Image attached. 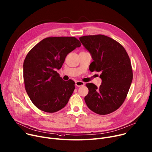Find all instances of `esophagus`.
<instances>
[{"label": "esophagus", "mask_w": 152, "mask_h": 152, "mask_svg": "<svg viewBox=\"0 0 152 152\" xmlns=\"http://www.w3.org/2000/svg\"><path fill=\"white\" fill-rule=\"evenodd\" d=\"M85 85V83L81 81H75V86L77 87H80V86H83Z\"/></svg>", "instance_id": "34e87169"}]
</instances>
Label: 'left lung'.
<instances>
[{"label":"left lung","instance_id":"obj_1","mask_svg":"<svg viewBox=\"0 0 152 152\" xmlns=\"http://www.w3.org/2000/svg\"><path fill=\"white\" fill-rule=\"evenodd\" d=\"M79 39L91 55V71L102 72L99 88L91 83L86 85L89 92L85 101L88 107L98 114L111 113L122 105L132 82L130 58L120 43L108 37L97 34Z\"/></svg>","mask_w":152,"mask_h":152}]
</instances>
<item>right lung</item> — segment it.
Returning <instances> with one entry per match:
<instances>
[{
  "label": "right lung",
  "mask_w": 152,
  "mask_h": 152,
  "mask_svg": "<svg viewBox=\"0 0 152 152\" xmlns=\"http://www.w3.org/2000/svg\"><path fill=\"white\" fill-rule=\"evenodd\" d=\"M81 43L75 37L46 38L30 50L23 64L26 92L38 109L55 113L63 108L75 89L72 80L64 81L56 71L67 54Z\"/></svg>",
  "instance_id": "right-lung-1"
}]
</instances>
